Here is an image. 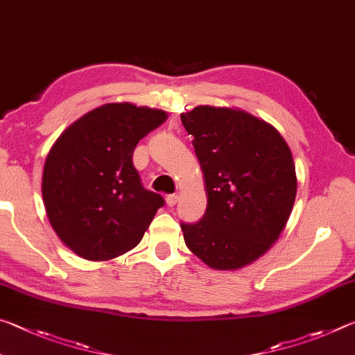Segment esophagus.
I'll return each mask as SVG.
<instances>
[{"label":"esophagus","instance_id":"esophagus-1","mask_svg":"<svg viewBox=\"0 0 355 355\" xmlns=\"http://www.w3.org/2000/svg\"><path fill=\"white\" fill-rule=\"evenodd\" d=\"M166 202H167V205H169V207H175L177 202H178V196H177V194L167 196V197H166Z\"/></svg>","mask_w":355,"mask_h":355}]
</instances>
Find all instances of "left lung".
<instances>
[{"instance_id":"1","label":"left lung","mask_w":355,"mask_h":355,"mask_svg":"<svg viewBox=\"0 0 355 355\" xmlns=\"http://www.w3.org/2000/svg\"><path fill=\"white\" fill-rule=\"evenodd\" d=\"M180 117L207 192L202 220L182 224L184 243L211 269L236 271L266 254L290 219L293 153L271 123L239 107L202 105Z\"/></svg>"}]
</instances>
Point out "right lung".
Segmentation results:
<instances>
[{"instance_id": "obj_1", "label": "right lung", "mask_w": 355, "mask_h": 355, "mask_svg": "<svg viewBox=\"0 0 355 355\" xmlns=\"http://www.w3.org/2000/svg\"><path fill=\"white\" fill-rule=\"evenodd\" d=\"M167 112L128 101L106 103L65 128L46 155L42 197L62 244L106 261L141 243L163 197L142 188L133 152Z\"/></svg>"}]
</instances>
